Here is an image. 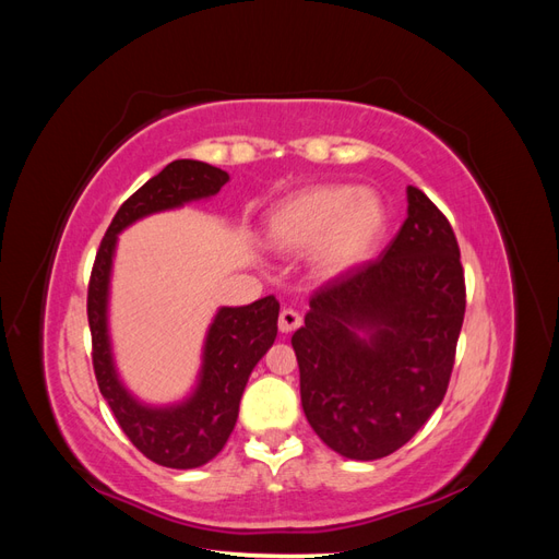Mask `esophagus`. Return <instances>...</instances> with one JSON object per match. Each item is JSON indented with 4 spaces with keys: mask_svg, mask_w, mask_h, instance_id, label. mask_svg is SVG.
<instances>
[{
    "mask_svg": "<svg viewBox=\"0 0 559 559\" xmlns=\"http://www.w3.org/2000/svg\"><path fill=\"white\" fill-rule=\"evenodd\" d=\"M300 314L296 312V310H292V308H284L282 312H280V331L282 333H292V331H296L298 326H300Z\"/></svg>",
    "mask_w": 559,
    "mask_h": 559,
    "instance_id": "34e87169",
    "label": "esophagus"
}]
</instances>
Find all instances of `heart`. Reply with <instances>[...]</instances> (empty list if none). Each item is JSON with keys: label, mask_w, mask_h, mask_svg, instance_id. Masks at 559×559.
I'll return each instance as SVG.
<instances>
[{"label": "heart", "mask_w": 559, "mask_h": 559, "mask_svg": "<svg viewBox=\"0 0 559 559\" xmlns=\"http://www.w3.org/2000/svg\"><path fill=\"white\" fill-rule=\"evenodd\" d=\"M384 226L386 210L376 191L331 183L280 202L267 218V240L282 251L314 247L321 273L337 275L373 253Z\"/></svg>", "instance_id": "heart-1"}]
</instances>
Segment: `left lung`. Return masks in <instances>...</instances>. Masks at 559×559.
I'll use <instances>...</instances> for the list:
<instances>
[{
	"label": "left lung",
	"instance_id": "left-lung-1",
	"mask_svg": "<svg viewBox=\"0 0 559 559\" xmlns=\"http://www.w3.org/2000/svg\"><path fill=\"white\" fill-rule=\"evenodd\" d=\"M464 310L454 230L408 186L396 238L376 261L321 284L292 337L300 403L321 441L359 462L408 443L448 392Z\"/></svg>",
	"mask_w": 559,
	"mask_h": 559
}]
</instances>
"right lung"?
Instances as JSON below:
<instances>
[{
  "instance_id": "add662e5",
  "label": "right lung",
  "mask_w": 559,
  "mask_h": 559,
  "mask_svg": "<svg viewBox=\"0 0 559 559\" xmlns=\"http://www.w3.org/2000/svg\"><path fill=\"white\" fill-rule=\"evenodd\" d=\"M226 181L224 170L200 160H175L163 167L118 207L99 242L88 282V324L99 392L130 443L151 462L170 468L202 466L224 450L238 421L251 370L275 343L280 302L275 296H265L251 306L218 310L202 352L200 382L193 396L170 408H151L128 394L114 368L107 333L111 259L118 233L138 218L210 198L222 191Z\"/></svg>"
}]
</instances>
